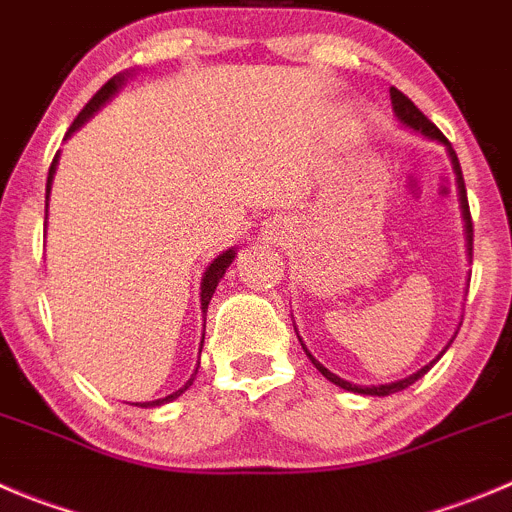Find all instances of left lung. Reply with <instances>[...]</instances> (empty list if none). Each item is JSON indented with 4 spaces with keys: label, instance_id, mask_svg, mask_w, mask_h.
I'll return each mask as SVG.
<instances>
[{
    "label": "left lung",
    "instance_id": "8db88e82",
    "mask_svg": "<svg viewBox=\"0 0 512 512\" xmlns=\"http://www.w3.org/2000/svg\"><path fill=\"white\" fill-rule=\"evenodd\" d=\"M389 97H392V110H394V118H397L399 123L405 125V128H410L412 133H420V135H425V138H430V140H437V143H442V145H445L447 155H450L452 170H455V180H457V196H460V211H462V221H465L467 259L472 261V218H470V206H467L465 180H462L460 160H457L455 150H452V145L447 143V138H445V135H442L440 130H437V125H435V123H430V120H427L425 115L420 113V107H417L415 102L410 100V97H405V95H402V92H399L397 87H392V90H389ZM296 334H299V332H296ZM452 339H455V337H452ZM452 339H450V344H452ZM299 342H301V339H299ZM450 344H447V347H450ZM301 347H304L306 357L311 359V364H314V367L319 369V372L324 374V377L329 379V382H332V384H337V387H342V389H347V392H354V394H369V397H387V394H394V392H402V389H407V387H410V384H415L417 379H420V377H425V374L430 372V367H432V364H435L437 359H440L442 354H445V349H447V347L442 349V352L437 354V359H432L430 364H425V367H422V369H417V372H415V374H410V377H405V379H397V382H389V384H377V387H374V384H369V387H362V384H352V382H347V379L337 377V374H334V372H329V369H326L324 364H321L319 359H316L314 354H311L309 349H306V344H304V342H301Z\"/></svg>",
    "mask_w": 512,
    "mask_h": 512
}]
</instances>
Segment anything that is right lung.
Returning a JSON list of instances; mask_svg holds the SVG:
<instances>
[{
  "instance_id": "add662e5",
  "label": "right lung",
  "mask_w": 512,
  "mask_h": 512,
  "mask_svg": "<svg viewBox=\"0 0 512 512\" xmlns=\"http://www.w3.org/2000/svg\"><path fill=\"white\" fill-rule=\"evenodd\" d=\"M128 77H130V72H120V75H115L113 80H107L105 85H102L100 90H97L95 95H92V100L87 102L85 107H82V113L77 115L75 123H72V125H70V130H67L65 140L70 138V135L75 133V130H80L82 125H85L87 120H90L92 115H95L97 110H100V107L105 105V102H110V97H113L115 92H118L120 87L125 85V80H128ZM57 160H60V153H57V155H55V160H52V165H50V175H47L45 226H47V208H50V191H52V178H55V170H57ZM233 259H236V251H233V248H228V251L218 253L216 259L211 261V266H208V269H206V274H203V279H201V311H203V314H206V311H208V304H211V296L216 294L218 281L223 279V274H226L228 266L233 264ZM203 332H206V321H203ZM203 339H206V337H203ZM203 339H201V349H203ZM198 364H201V362H198ZM196 372H198V367H196ZM196 372L191 374V379H188V382L183 384V387H180L178 392L168 394V397H163V399H153V402H138V407H160V405H168V402H173V399H178L180 394H183V392H186L188 387H191L193 379H196Z\"/></svg>"
}]
</instances>
